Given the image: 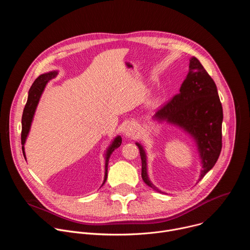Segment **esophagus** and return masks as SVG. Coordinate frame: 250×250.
<instances>
[{
	"mask_svg": "<svg viewBox=\"0 0 250 250\" xmlns=\"http://www.w3.org/2000/svg\"><path fill=\"white\" fill-rule=\"evenodd\" d=\"M137 131V126L135 124H129L125 128V135L128 137L133 136Z\"/></svg>",
	"mask_w": 250,
	"mask_h": 250,
	"instance_id": "1",
	"label": "esophagus"
}]
</instances>
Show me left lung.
Segmentation results:
<instances>
[{"label": "left lung", "instance_id": "1", "mask_svg": "<svg viewBox=\"0 0 250 250\" xmlns=\"http://www.w3.org/2000/svg\"><path fill=\"white\" fill-rule=\"evenodd\" d=\"M153 118L180 126L194 137L203 164L199 181L203 179L221 154L224 116L217 86L196 57L190 59L189 72L180 92L163 104ZM136 146L142 163V179L146 185L161 192L148 179L144 147L139 144Z\"/></svg>", "mask_w": 250, "mask_h": 250}]
</instances>
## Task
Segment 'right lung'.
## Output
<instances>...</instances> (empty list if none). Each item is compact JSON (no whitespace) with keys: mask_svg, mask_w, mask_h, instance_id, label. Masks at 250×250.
Listing matches in <instances>:
<instances>
[{"mask_svg":"<svg viewBox=\"0 0 250 250\" xmlns=\"http://www.w3.org/2000/svg\"><path fill=\"white\" fill-rule=\"evenodd\" d=\"M57 75L56 71H52V72L49 73H45L42 74L41 76H39L35 81L33 82V84L31 85L29 91H28V97H27V102L24 105L23 109V113H22V118H21V145H22V153L23 156L25 158V154H24V148H23V145L25 142L26 136L28 134L29 128H30V125L32 122V118L35 112V109H37L39 101L41 99V96L47 84V82L49 80H51L52 78H54ZM122 145V137L121 136H117L115 138V140L113 141V144L111 145V146L106 150V154H105V172H104V184L106 177H108V164H109V159L113 153V151L115 149H117L118 147H120Z\"/></svg>","mask_w":250,"mask_h":250,"instance_id":"1","label":"right lung"}]
</instances>
